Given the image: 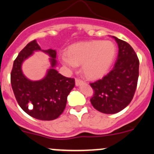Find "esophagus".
I'll list each match as a JSON object with an SVG mask.
<instances>
[{
    "label": "esophagus",
    "instance_id": "esophagus-1",
    "mask_svg": "<svg viewBox=\"0 0 154 154\" xmlns=\"http://www.w3.org/2000/svg\"><path fill=\"white\" fill-rule=\"evenodd\" d=\"M83 83H84V82H83V80H80V79H77V78L75 80V84H76V86H80V85H82V84H83Z\"/></svg>",
    "mask_w": 154,
    "mask_h": 154
}]
</instances>
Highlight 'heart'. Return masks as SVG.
<instances>
[{"instance_id": "1", "label": "heart", "mask_w": 154, "mask_h": 154, "mask_svg": "<svg viewBox=\"0 0 154 154\" xmlns=\"http://www.w3.org/2000/svg\"><path fill=\"white\" fill-rule=\"evenodd\" d=\"M116 46L109 40H92L72 45L60 54L62 63L69 68L82 65L86 77L98 79L108 72L116 56Z\"/></svg>"}]
</instances>
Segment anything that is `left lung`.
I'll return each mask as SVG.
<instances>
[{
	"label": "left lung",
	"mask_w": 154,
	"mask_h": 154,
	"mask_svg": "<svg viewBox=\"0 0 154 154\" xmlns=\"http://www.w3.org/2000/svg\"><path fill=\"white\" fill-rule=\"evenodd\" d=\"M119 46L114 68L101 80L90 83L94 91L91 103L105 114H115L131 102L139 78V61L134 50L127 42L112 36Z\"/></svg>",
	"instance_id": "obj_1"
}]
</instances>
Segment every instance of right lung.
<instances>
[{
  "instance_id": "obj_1",
  "label": "right lung",
  "mask_w": 154,
  "mask_h": 154,
  "mask_svg": "<svg viewBox=\"0 0 154 154\" xmlns=\"http://www.w3.org/2000/svg\"><path fill=\"white\" fill-rule=\"evenodd\" d=\"M38 50L51 57V67L44 79L32 82L23 74L21 67L24 60ZM56 56L55 50H42L36 40H33L19 53L12 66L11 85L17 102L27 114L38 120L57 119L64 111L68 95L75 86L74 79L64 77L55 69Z\"/></svg>"
}]
</instances>
